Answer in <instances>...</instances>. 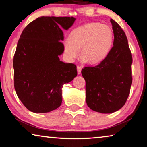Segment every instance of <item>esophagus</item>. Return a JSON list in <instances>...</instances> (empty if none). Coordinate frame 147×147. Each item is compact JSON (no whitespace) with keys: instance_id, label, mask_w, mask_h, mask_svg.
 Here are the masks:
<instances>
[{"instance_id":"34e87169","label":"esophagus","mask_w":147,"mask_h":147,"mask_svg":"<svg viewBox=\"0 0 147 147\" xmlns=\"http://www.w3.org/2000/svg\"><path fill=\"white\" fill-rule=\"evenodd\" d=\"M81 71H82V67L80 66L77 67V72H78V74H81Z\"/></svg>"}]
</instances>
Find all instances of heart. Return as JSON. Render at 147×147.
<instances>
[{
	"mask_svg": "<svg viewBox=\"0 0 147 147\" xmlns=\"http://www.w3.org/2000/svg\"><path fill=\"white\" fill-rule=\"evenodd\" d=\"M113 42V33L106 24L91 23L77 27L71 32L70 38L64 39V51L70 59L80 54L90 64L99 63L110 51Z\"/></svg>",
	"mask_w": 147,
	"mask_h": 147,
	"instance_id": "obj_1",
	"label": "heart"
}]
</instances>
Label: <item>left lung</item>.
Returning <instances> with one entry per match:
<instances>
[{
    "mask_svg": "<svg viewBox=\"0 0 147 147\" xmlns=\"http://www.w3.org/2000/svg\"><path fill=\"white\" fill-rule=\"evenodd\" d=\"M110 21L113 47L100 64L82 70L86 80V103L92 110L102 113L120 109L126 103L132 83V57L127 38L117 23L112 19Z\"/></svg>",
    "mask_w": 147,
    "mask_h": 147,
    "instance_id": "left-lung-1",
    "label": "left lung"
}]
</instances>
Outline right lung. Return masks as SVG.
I'll use <instances>...</instances> for the list:
<instances>
[{"label": "right lung", "instance_id": "obj_1", "mask_svg": "<svg viewBox=\"0 0 147 147\" xmlns=\"http://www.w3.org/2000/svg\"><path fill=\"white\" fill-rule=\"evenodd\" d=\"M73 17H41L27 25L13 58L14 87L20 100L32 112L47 113L62 102V88L77 76L73 63L60 61L63 30L73 26Z\"/></svg>", "mask_w": 147, "mask_h": 147}]
</instances>
